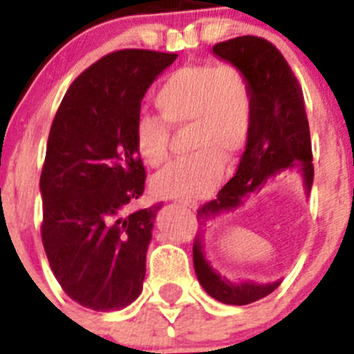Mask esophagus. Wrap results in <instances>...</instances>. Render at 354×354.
<instances>
[{"mask_svg":"<svg viewBox=\"0 0 354 354\" xmlns=\"http://www.w3.org/2000/svg\"><path fill=\"white\" fill-rule=\"evenodd\" d=\"M179 204L184 205V207H189V209L196 207V204H195V202H192V200H179Z\"/></svg>","mask_w":354,"mask_h":354,"instance_id":"obj_1","label":"esophagus"}]
</instances>
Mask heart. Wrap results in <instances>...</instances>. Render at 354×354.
<instances>
[{
    "mask_svg": "<svg viewBox=\"0 0 354 354\" xmlns=\"http://www.w3.org/2000/svg\"><path fill=\"white\" fill-rule=\"evenodd\" d=\"M159 117L142 115L133 129L134 149L149 167L170 156V129L189 126L193 156L171 162L154 179L159 193L200 198L220 183L223 162L239 161L252 138L255 92L248 74L234 64L202 62L184 65L162 81L154 95Z\"/></svg>",
    "mask_w": 354,
    "mask_h": 354,
    "instance_id": "1",
    "label": "heart"
}]
</instances>
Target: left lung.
Masks as SVG:
<instances>
[{
	"label": "left lung",
	"instance_id": "1",
	"mask_svg": "<svg viewBox=\"0 0 354 354\" xmlns=\"http://www.w3.org/2000/svg\"><path fill=\"white\" fill-rule=\"evenodd\" d=\"M212 53L248 74L255 92V122L252 138L241 158L236 175L221 187L214 200L196 211L200 225L232 211L246 195L261 189L270 177L298 167L306 192L314 180L312 142L301 86L283 55L270 40L243 35L214 44ZM193 264L205 292L227 305H248L266 298L280 282L232 283L212 270L204 255V236L193 241Z\"/></svg>",
	"mask_w": 354,
	"mask_h": 354
}]
</instances>
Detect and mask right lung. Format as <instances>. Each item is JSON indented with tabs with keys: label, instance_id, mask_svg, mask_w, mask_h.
<instances>
[{
	"label": "right lung",
	"instance_id": "right-lung-1",
	"mask_svg": "<svg viewBox=\"0 0 354 354\" xmlns=\"http://www.w3.org/2000/svg\"><path fill=\"white\" fill-rule=\"evenodd\" d=\"M175 53L122 49L74 80L49 131L40 175L42 243L68 298L97 312L138 298L161 204L129 211L145 189L133 129Z\"/></svg>",
	"mask_w": 354,
	"mask_h": 354
}]
</instances>
